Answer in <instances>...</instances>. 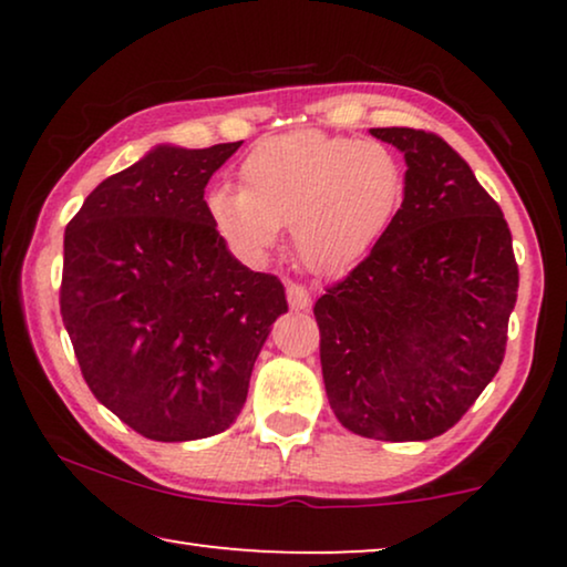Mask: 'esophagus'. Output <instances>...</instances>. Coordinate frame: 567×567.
Returning a JSON list of instances; mask_svg holds the SVG:
<instances>
[{
  "mask_svg": "<svg viewBox=\"0 0 567 567\" xmlns=\"http://www.w3.org/2000/svg\"><path fill=\"white\" fill-rule=\"evenodd\" d=\"M286 299H289V307L297 309V312H299V309H307L309 305H312V297H309V291L299 284H286Z\"/></svg>",
  "mask_w": 567,
  "mask_h": 567,
  "instance_id": "esophagus-1",
  "label": "esophagus"
}]
</instances>
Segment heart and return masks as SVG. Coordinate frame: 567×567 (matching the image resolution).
Here are the masks:
<instances>
[{
	"instance_id": "obj_1",
	"label": "heart",
	"mask_w": 567,
	"mask_h": 567,
	"mask_svg": "<svg viewBox=\"0 0 567 567\" xmlns=\"http://www.w3.org/2000/svg\"><path fill=\"white\" fill-rule=\"evenodd\" d=\"M405 181L379 142L291 131L262 138L239 165V188L206 196L214 229L250 260H262L289 224L291 247L315 274L359 262L398 214Z\"/></svg>"
}]
</instances>
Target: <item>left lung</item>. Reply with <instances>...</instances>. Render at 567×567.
I'll list each match as a JSON object with an SVG mask.
<instances>
[{
  "instance_id": "8db88e82",
  "label": "left lung",
  "mask_w": 567,
  "mask_h": 567,
  "mask_svg": "<svg viewBox=\"0 0 567 567\" xmlns=\"http://www.w3.org/2000/svg\"><path fill=\"white\" fill-rule=\"evenodd\" d=\"M371 136L405 154V196L367 258L317 299L324 392L359 436L429 441L498 374L518 266L501 206L444 138Z\"/></svg>"
}]
</instances>
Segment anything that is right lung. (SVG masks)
Returning a JSON list of instances; mask_svg holds the SVG:
<instances>
[{
    "label": "right lung",
    "mask_w": 567,
    "mask_h": 567,
    "mask_svg": "<svg viewBox=\"0 0 567 567\" xmlns=\"http://www.w3.org/2000/svg\"><path fill=\"white\" fill-rule=\"evenodd\" d=\"M243 142L157 144L97 185L64 235L61 317L92 394L152 441L227 431L284 284L229 252L204 188Z\"/></svg>",
    "instance_id": "1"
}]
</instances>
